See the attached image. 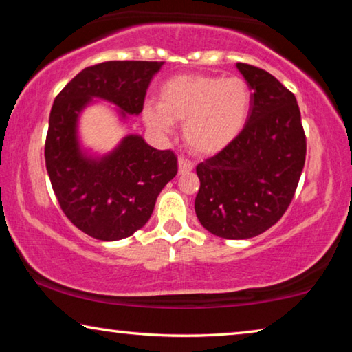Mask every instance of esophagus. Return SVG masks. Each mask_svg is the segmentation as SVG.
<instances>
[{"mask_svg": "<svg viewBox=\"0 0 352 352\" xmlns=\"http://www.w3.org/2000/svg\"><path fill=\"white\" fill-rule=\"evenodd\" d=\"M192 169H194V164L190 163L188 158H184V157L178 158V172H180L182 175L189 174V172L192 170Z\"/></svg>", "mask_w": 352, "mask_h": 352, "instance_id": "1", "label": "esophagus"}]
</instances>
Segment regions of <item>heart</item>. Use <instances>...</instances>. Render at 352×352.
<instances>
[{
	"label": "heart",
	"instance_id": "obj_1",
	"mask_svg": "<svg viewBox=\"0 0 352 352\" xmlns=\"http://www.w3.org/2000/svg\"><path fill=\"white\" fill-rule=\"evenodd\" d=\"M252 93L237 76H178L160 90L158 105L147 104L142 119L155 132L168 133L183 122V140L190 151L212 155L230 146L245 126Z\"/></svg>",
	"mask_w": 352,
	"mask_h": 352
}]
</instances>
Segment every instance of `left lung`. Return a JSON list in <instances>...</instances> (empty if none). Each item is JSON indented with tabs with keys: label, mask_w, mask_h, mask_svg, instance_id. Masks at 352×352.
<instances>
[{
	"label": "left lung",
	"mask_w": 352,
	"mask_h": 352,
	"mask_svg": "<svg viewBox=\"0 0 352 352\" xmlns=\"http://www.w3.org/2000/svg\"><path fill=\"white\" fill-rule=\"evenodd\" d=\"M236 67L253 90L250 115L230 146L195 168V214L212 234L250 239L287 211L305 168L306 135L294 93L264 69Z\"/></svg>",
	"instance_id": "1"
}]
</instances>
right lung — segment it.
<instances>
[{
	"label": "right lung",
	"instance_id": "1",
	"mask_svg": "<svg viewBox=\"0 0 352 352\" xmlns=\"http://www.w3.org/2000/svg\"><path fill=\"white\" fill-rule=\"evenodd\" d=\"M163 62L111 60L82 69L57 94L45 142L46 170L65 216L99 241L132 236L151 219L158 194L177 175L172 151H157L129 135L115 151L93 158L80 151L77 119L99 98L122 118L140 115L152 77Z\"/></svg>",
	"mask_w": 352,
	"mask_h": 352
}]
</instances>
